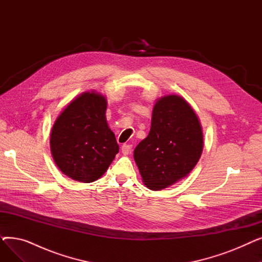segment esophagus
Returning a JSON list of instances; mask_svg holds the SVG:
<instances>
[{"mask_svg": "<svg viewBox=\"0 0 262 262\" xmlns=\"http://www.w3.org/2000/svg\"><path fill=\"white\" fill-rule=\"evenodd\" d=\"M132 150V145L130 144H124L122 145V153L123 155H128Z\"/></svg>", "mask_w": 262, "mask_h": 262, "instance_id": "obj_1", "label": "esophagus"}]
</instances>
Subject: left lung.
<instances>
[{"instance_id": "1", "label": "left lung", "mask_w": 262, "mask_h": 262, "mask_svg": "<svg viewBox=\"0 0 262 262\" xmlns=\"http://www.w3.org/2000/svg\"><path fill=\"white\" fill-rule=\"evenodd\" d=\"M204 147L201 122L182 96L159 98L145 139L134 150L143 184L150 190L166 189L187 177L196 166Z\"/></svg>"}]
</instances>
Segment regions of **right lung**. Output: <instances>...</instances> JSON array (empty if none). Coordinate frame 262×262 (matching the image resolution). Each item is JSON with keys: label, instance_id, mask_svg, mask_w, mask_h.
<instances>
[{"label": "right lung", "instance_id": "obj_1", "mask_svg": "<svg viewBox=\"0 0 262 262\" xmlns=\"http://www.w3.org/2000/svg\"><path fill=\"white\" fill-rule=\"evenodd\" d=\"M107 100L94 90L69 103L51 130L52 157L58 169L80 183L98 181L119 153L106 120Z\"/></svg>", "mask_w": 262, "mask_h": 262}]
</instances>
